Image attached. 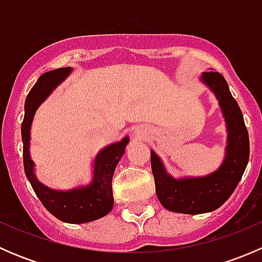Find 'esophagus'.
<instances>
[{"label": "esophagus", "mask_w": 262, "mask_h": 262, "mask_svg": "<svg viewBox=\"0 0 262 262\" xmlns=\"http://www.w3.org/2000/svg\"><path fill=\"white\" fill-rule=\"evenodd\" d=\"M136 133H137V134L143 133V128H137V129H136Z\"/></svg>", "instance_id": "obj_1"}]
</instances>
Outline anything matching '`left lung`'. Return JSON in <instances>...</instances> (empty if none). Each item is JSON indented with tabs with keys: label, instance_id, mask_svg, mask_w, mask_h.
<instances>
[{
	"label": "left lung",
	"instance_id": "8db88e82",
	"mask_svg": "<svg viewBox=\"0 0 262 262\" xmlns=\"http://www.w3.org/2000/svg\"><path fill=\"white\" fill-rule=\"evenodd\" d=\"M200 81L218 100L226 121L227 146L221 166L205 176L173 178L160 156L150 149V167L158 200L167 210L182 214L209 213L223 205L241 180L250 157V139L244 115L227 81L214 71L203 73Z\"/></svg>",
	"mask_w": 262,
	"mask_h": 262
}]
</instances>
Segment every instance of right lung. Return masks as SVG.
<instances>
[{
    "instance_id": "obj_1",
    "label": "right lung",
    "mask_w": 262,
    "mask_h": 262,
    "mask_svg": "<svg viewBox=\"0 0 262 262\" xmlns=\"http://www.w3.org/2000/svg\"><path fill=\"white\" fill-rule=\"evenodd\" d=\"M72 68L66 67L50 71L38 78L25 100V115L21 124L23 155L25 175L36 196L46 209L59 221L71 224H81L96 221L106 215L114 205L112 180L116 165L125 153L129 137L110 143L99 150L94 158L91 178L86 184L73 189H52L38 180L35 163L30 156V130L36 110L49 97V95L71 75Z\"/></svg>"
}]
</instances>
